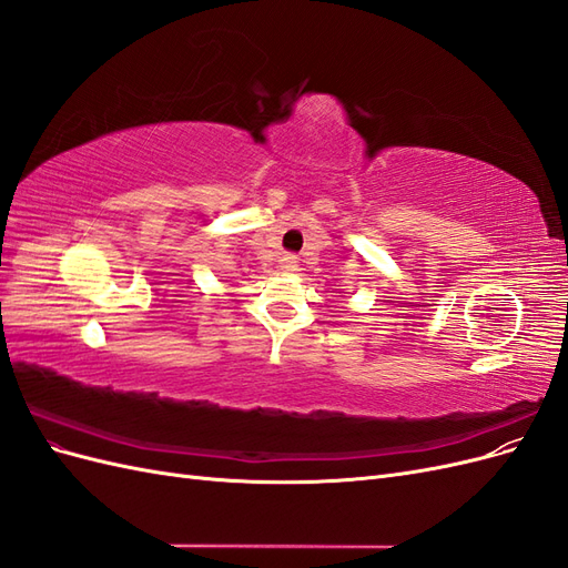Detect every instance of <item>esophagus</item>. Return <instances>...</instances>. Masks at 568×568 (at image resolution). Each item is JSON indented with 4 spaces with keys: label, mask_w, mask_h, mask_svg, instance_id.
I'll list each match as a JSON object with an SVG mask.
<instances>
[{
    "label": "esophagus",
    "mask_w": 568,
    "mask_h": 568,
    "mask_svg": "<svg viewBox=\"0 0 568 568\" xmlns=\"http://www.w3.org/2000/svg\"><path fill=\"white\" fill-rule=\"evenodd\" d=\"M280 267H282L284 272H296V270H298V257H296L294 253H286V255H282Z\"/></svg>",
    "instance_id": "1"
}]
</instances>
